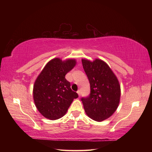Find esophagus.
I'll return each mask as SVG.
<instances>
[{"instance_id":"1","label":"esophagus","mask_w":152,"mask_h":152,"mask_svg":"<svg viewBox=\"0 0 152 152\" xmlns=\"http://www.w3.org/2000/svg\"><path fill=\"white\" fill-rule=\"evenodd\" d=\"M77 93H78V96H79V97L80 96V95H81V93H80V90H78V91H77Z\"/></svg>"}]
</instances>
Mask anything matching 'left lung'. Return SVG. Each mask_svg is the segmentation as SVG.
Segmentation results:
<instances>
[{
	"label": "left lung",
	"instance_id": "8db88e82",
	"mask_svg": "<svg viewBox=\"0 0 152 152\" xmlns=\"http://www.w3.org/2000/svg\"><path fill=\"white\" fill-rule=\"evenodd\" d=\"M83 68L90 83L91 92L82 98L86 114L96 121H102L114 114L120 101L121 88L117 77L101 59H82Z\"/></svg>",
	"mask_w": 152,
	"mask_h": 152
}]
</instances>
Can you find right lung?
<instances>
[{"label": "right lung", "instance_id": "add662e5", "mask_svg": "<svg viewBox=\"0 0 152 152\" xmlns=\"http://www.w3.org/2000/svg\"><path fill=\"white\" fill-rule=\"evenodd\" d=\"M76 64L74 59L63 61L55 58L38 76L33 86V99L37 108L44 117L51 120L62 118L73 100L78 97L65 78Z\"/></svg>", "mask_w": 152, "mask_h": 152}]
</instances>
